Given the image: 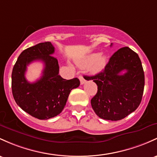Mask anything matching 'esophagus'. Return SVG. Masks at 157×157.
<instances>
[{
    "instance_id": "1",
    "label": "esophagus",
    "mask_w": 157,
    "mask_h": 157,
    "mask_svg": "<svg viewBox=\"0 0 157 157\" xmlns=\"http://www.w3.org/2000/svg\"><path fill=\"white\" fill-rule=\"evenodd\" d=\"M79 79H80V84H81V85H82V84H84L86 82V80L82 77V76H80V77H79Z\"/></svg>"
}]
</instances>
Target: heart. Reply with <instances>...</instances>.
I'll list each match as a JSON object with an SVG mask.
<instances>
[{
	"instance_id": "obj_1",
	"label": "heart",
	"mask_w": 157,
	"mask_h": 157,
	"mask_svg": "<svg viewBox=\"0 0 157 157\" xmlns=\"http://www.w3.org/2000/svg\"><path fill=\"white\" fill-rule=\"evenodd\" d=\"M107 63V58L104 54L92 53L85 59L78 62V65L81 67L88 66V70L91 74L99 73L104 68Z\"/></svg>"
}]
</instances>
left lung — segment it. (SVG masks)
<instances>
[{"instance_id": "8db88e82", "label": "left lung", "mask_w": 157, "mask_h": 157, "mask_svg": "<svg viewBox=\"0 0 157 157\" xmlns=\"http://www.w3.org/2000/svg\"><path fill=\"white\" fill-rule=\"evenodd\" d=\"M124 70L125 73L121 74ZM88 77L98 86L91 104L101 118L123 119L135 111L142 101L144 71L139 55L130 48H120L110 57L102 72Z\"/></svg>"}]
</instances>
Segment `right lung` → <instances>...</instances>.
Listing matches in <instances>:
<instances>
[{
	"instance_id": "obj_1",
	"label": "right lung",
	"mask_w": 157,
	"mask_h": 157,
	"mask_svg": "<svg viewBox=\"0 0 157 157\" xmlns=\"http://www.w3.org/2000/svg\"><path fill=\"white\" fill-rule=\"evenodd\" d=\"M55 48L49 42L36 44L22 51L12 72V92L15 102L24 111L40 120L59 115L66 104L71 91L80 86L77 78L65 80L59 75V64L52 56ZM42 61L43 76L34 83L25 77L26 66Z\"/></svg>"
}]
</instances>
